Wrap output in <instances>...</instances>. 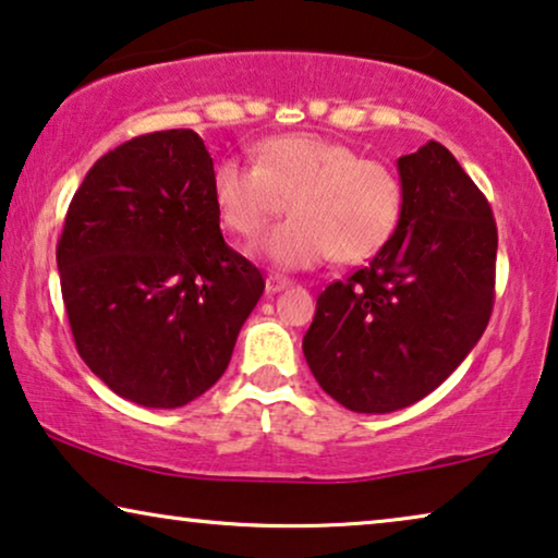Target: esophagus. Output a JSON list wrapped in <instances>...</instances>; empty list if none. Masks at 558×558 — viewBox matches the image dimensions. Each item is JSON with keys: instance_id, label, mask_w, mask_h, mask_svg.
<instances>
[{"instance_id": "34e87169", "label": "esophagus", "mask_w": 558, "mask_h": 558, "mask_svg": "<svg viewBox=\"0 0 558 558\" xmlns=\"http://www.w3.org/2000/svg\"><path fill=\"white\" fill-rule=\"evenodd\" d=\"M289 284H292V279L279 277V274H269V277H266V292L269 294H277V292H281V289H287Z\"/></svg>"}]
</instances>
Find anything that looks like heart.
<instances>
[{
    "mask_svg": "<svg viewBox=\"0 0 558 558\" xmlns=\"http://www.w3.org/2000/svg\"><path fill=\"white\" fill-rule=\"evenodd\" d=\"M213 197L228 231L251 239L287 208L258 251L281 269H304L332 256L357 264L391 239L403 210L399 174L342 142L317 134L274 136L256 162L226 157L213 172Z\"/></svg>",
    "mask_w": 558,
    "mask_h": 558,
    "instance_id": "1",
    "label": "heart"
}]
</instances>
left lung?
Segmentation results:
<instances>
[{"mask_svg":"<svg viewBox=\"0 0 558 558\" xmlns=\"http://www.w3.org/2000/svg\"><path fill=\"white\" fill-rule=\"evenodd\" d=\"M399 174L393 235L317 296L302 340L323 391L357 414L432 393L483 338L495 302L498 228L487 197L439 142L399 157Z\"/></svg>","mask_w":558,"mask_h":558,"instance_id":"8db88e82","label":"left lung"}]
</instances>
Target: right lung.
Wrapping results in <instances>:
<instances>
[{"label":"right lung","mask_w":558,"mask_h":558,"mask_svg":"<svg viewBox=\"0 0 558 558\" xmlns=\"http://www.w3.org/2000/svg\"><path fill=\"white\" fill-rule=\"evenodd\" d=\"M56 256L78 355L149 409L208 391L264 294L262 271L220 233L213 159L193 129L134 136L98 159Z\"/></svg>","instance_id":"1"}]
</instances>
